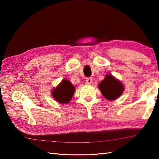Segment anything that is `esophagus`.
I'll use <instances>...</instances> for the list:
<instances>
[{"instance_id":"esophagus-1","label":"esophagus","mask_w":159,"mask_h":159,"mask_svg":"<svg viewBox=\"0 0 159 159\" xmlns=\"http://www.w3.org/2000/svg\"><path fill=\"white\" fill-rule=\"evenodd\" d=\"M86 83L87 85H91L92 83V78H87L86 79Z\"/></svg>"}]
</instances>
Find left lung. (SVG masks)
Returning <instances> with one entry per match:
<instances>
[{
	"mask_svg": "<svg viewBox=\"0 0 159 159\" xmlns=\"http://www.w3.org/2000/svg\"><path fill=\"white\" fill-rule=\"evenodd\" d=\"M98 87L104 97L108 100L118 98L124 90L123 84L110 74H107L104 79L98 84Z\"/></svg>",
	"mask_w": 159,
	"mask_h": 159,
	"instance_id": "1",
	"label": "left lung"
}]
</instances>
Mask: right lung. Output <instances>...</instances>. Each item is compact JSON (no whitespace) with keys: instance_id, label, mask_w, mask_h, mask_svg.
Here are the masks:
<instances>
[{"instance_id":"add662e5","label":"right lung","mask_w":159,"mask_h":159,"mask_svg":"<svg viewBox=\"0 0 159 159\" xmlns=\"http://www.w3.org/2000/svg\"><path fill=\"white\" fill-rule=\"evenodd\" d=\"M75 87L67 79H63L59 85L52 91L54 98L61 104H67L72 99Z\"/></svg>"}]
</instances>
